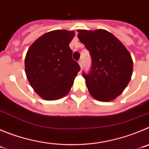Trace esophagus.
Listing matches in <instances>:
<instances>
[{
    "label": "esophagus",
    "mask_w": 149,
    "mask_h": 149,
    "mask_svg": "<svg viewBox=\"0 0 149 149\" xmlns=\"http://www.w3.org/2000/svg\"><path fill=\"white\" fill-rule=\"evenodd\" d=\"M79 65H80V67H82V65H83V62H82V59H80V60L79 61Z\"/></svg>",
    "instance_id": "obj_1"
}]
</instances>
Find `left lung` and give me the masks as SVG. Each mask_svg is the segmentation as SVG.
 <instances>
[{
  "label": "left lung",
  "mask_w": 149,
  "mask_h": 149,
  "mask_svg": "<svg viewBox=\"0 0 149 149\" xmlns=\"http://www.w3.org/2000/svg\"><path fill=\"white\" fill-rule=\"evenodd\" d=\"M78 32L79 40L92 59L90 72H82L90 95L100 101L115 99L131 79V55L120 40L107 31L78 30Z\"/></svg>",
  "instance_id": "left-lung-1"
}]
</instances>
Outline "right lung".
<instances>
[{"label": "right lung", "instance_id": "add662e5", "mask_svg": "<svg viewBox=\"0 0 149 149\" xmlns=\"http://www.w3.org/2000/svg\"><path fill=\"white\" fill-rule=\"evenodd\" d=\"M74 32L56 30L44 34L31 45L25 59L27 79L45 100H57L69 93L81 68L69 47Z\"/></svg>", "mask_w": 149, "mask_h": 149}]
</instances>
